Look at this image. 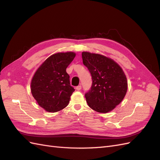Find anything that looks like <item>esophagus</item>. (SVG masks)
Masks as SVG:
<instances>
[{
  "label": "esophagus",
  "mask_w": 160,
  "mask_h": 160,
  "mask_svg": "<svg viewBox=\"0 0 160 160\" xmlns=\"http://www.w3.org/2000/svg\"><path fill=\"white\" fill-rule=\"evenodd\" d=\"M76 89H77V91H80V90L81 89V85H78V86H77V87H76Z\"/></svg>",
  "instance_id": "1"
}]
</instances>
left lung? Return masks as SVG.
I'll list each match as a JSON object with an SVG mask.
<instances>
[{"mask_svg": "<svg viewBox=\"0 0 160 160\" xmlns=\"http://www.w3.org/2000/svg\"><path fill=\"white\" fill-rule=\"evenodd\" d=\"M82 59L93 81L85 94L87 103L99 113L113 110L127 93L128 81L122 69L113 60L99 54L83 52Z\"/></svg>", "mask_w": 160, "mask_h": 160, "instance_id": "left-lung-1", "label": "left lung"}]
</instances>
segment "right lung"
<instances>
[{"label":"right lung","mask_w":160,"mask_h":160,"mask_svg":"<svg viewBox=\"0 0 160 160\" xmlns=\"http://www.w3.org/2000/svg\"><path fill=\"white\" fill-rule=\"evenodd\" d=\"M73 52H58L47 59L34 75L31 90L38 104L48 112H57L69 104L75 91L71 86L67 67L74 59Z\"/></svg>","instance_id":"right-lung-1"}]
</instances>
